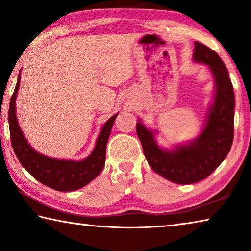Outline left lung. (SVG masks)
<instances>
[{"instance_id": "obj_1", "label": "left lung", "mask_w": 251, "mask_h": 251, "mask_svg": "<svg viewBox=\"0 0 251 251\" xmlns=\"http://www.w3.org/2000/svg\"><path fill=\"white\" fill-rule=\"evenodd\" d=\"M195 62L209 66L215 78V95L203 129L196 139L168 151L157 145L156 130L147 129L139 120L136 133L150 166L166 179L189 185L205 179L226 158L233 141L235 94L228 70L215 50L195 42Z\"/></svg>"}]
</instances>
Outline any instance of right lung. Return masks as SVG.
Wrapping results in <instances>:
<instances>
[{"label":"right lung","instance_id":"obj_1","mask_svg":"<svg viewBox=\"0 0 251 251\" xmlns=\"http://www.w3.org/2000/svg\"><path fill=\"white\" fill-rule=\"evenodd\" d=\"M20 87V75L8 108L11 143L22 166L42 184L58 192H72L82 188L99 176L106 158V145L117 114L105 123L92 154L83 160L55 159L44 156L29 146L21 130L15 114V100Z\"/></svg>","mask_w":251,"mask_h":251}]
</instances>
